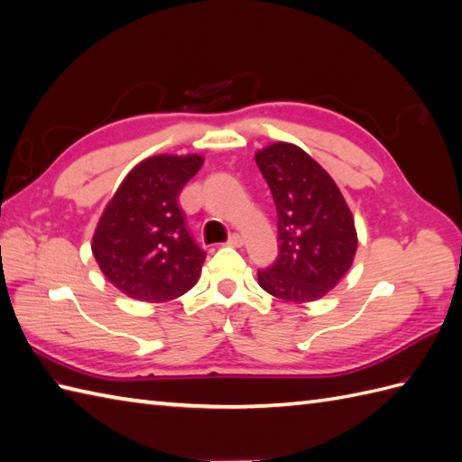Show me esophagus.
Instances as JSON below:
<instances>
[{"label":"esophagus","mask_w":462,"mask_h":462,"mask_svg":"<svg viewBox=\"0 0 462 462\" xmlns=\"http://www.w3.org/2000/svg\"><path fill=\"white\" fill-rule=\"evenodd\" d=\"M226 244H228V246H232V248H240V246H244V236H240V234H232Z\"/></svg>","instance_id":"1"}]
</instances>
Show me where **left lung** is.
<instances>
[{"mask_svg":"<svg viewBox=\"0 0 462 462\" xmlns=\"http://www.w3.org/2000/svg\"><path fill=\"white\" fill-rule=\"evenodd\" d=\"M278 210L280 254L258 272L260 288L273 298L306 303L333 290L351 268L357 230L349 206L326 169L291 143L256 151Z\"/></svg>","mask_w":462,"mask_h":462,"instance_id":"1","label":"left lung"}]
</instances>
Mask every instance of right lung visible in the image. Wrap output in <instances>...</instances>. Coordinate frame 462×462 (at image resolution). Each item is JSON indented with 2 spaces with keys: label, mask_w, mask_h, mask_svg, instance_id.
Segmentation results:
<instances>
[{
  "label": "right lung",
  "mask_w": 462,
  "mask_h": 462,
  "mask_svg": "<svg viewBox=\"0 0 462 462\" xmlns=\"http://www.w3.org/2000/svg\"><path fill=\"white\" fill-rule=\"evenodd\" d=\"M202 164L200 154L149 156L106 202L91 250L105 278L125 296L161 303L199 282L206 254L186 230L179 194Z\"/></svg>",
  "instance_id": "right-lung-1"
}]
</instances>
